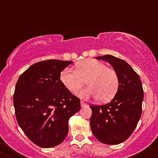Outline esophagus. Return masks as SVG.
I'll use <instances>...</instances> for the list:
<instances>
[{"label": "esophagus", "mask_w": 158, "mask_h": 158, "mask_svg": "<svg viewBox=\"0 0 158 158\" xmlns=\"http://www.w3.org/2000/svg\"><path fill=\"white\" fill-rule=\"evenodd\" d=\"M86 106H87V104L84 102V101H81V107H85Z\"/></svg>", "instance_id": "obj_1"}]
</instances>
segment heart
<instances>
[{
  "mask_svg": "<svg viewBox=\"0 0 158 158\" xmlns=\"http://www.w3.org/2000/svg\"><path fill=\"white\" fill-rule=\"evenodd\" d=\"M60 79L65 88L75 94L85 84L88 88L80 90L78 96L81 99L97 97L100 102L110 100L119 88V77L114 69L108 68L101 61L90 59L78 63L74 70L65 69Z\"/></svg>",
  "mask_w": 158,
  "mask_h": 158,
  "instance_id": "heart-1",
  "label": "heart"
}]
</instances>
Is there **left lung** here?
Wrapping results in <instances>:
<instances>
[{
    "label": "left lung",
    "mask_w": 158,
    "mask_h": 158,
    "mask_svg": "<svg viewBox=\"0 0 158 158\" xmlns=\"http://www.w3.org/2000/svg\"><path fill=\"white\" fill-rule=\"evenodd\" d=\"M97 59L108 61L113 67L119 77V88L110 102L90 106V128L99 142L119 144L131 136L140 119L144 96L142 82L126 61L110 55L99 56Z\"/></svg>",
    "instance_id": "obj_1"
}]
</instances>
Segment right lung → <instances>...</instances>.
<instances>
[{"instance_id": "obj_1", "label": "right lung", "mask_w": 158, "mask_h": 158, "mask_svg": "<svg viewBox=\"0 0 158 158\" xmlns=\"http://www.w3.org/2000/svg\"><path fill=\"white\" fill-rule=\"evenodd\" d=\"M71 61H39L20 76L13 104L19 126L29 139L41 148L63 142L68 120L81 108L80 99L62 84L61 72Z\"/></svg>"}]
</instances>
